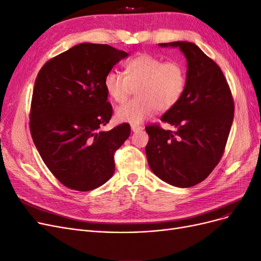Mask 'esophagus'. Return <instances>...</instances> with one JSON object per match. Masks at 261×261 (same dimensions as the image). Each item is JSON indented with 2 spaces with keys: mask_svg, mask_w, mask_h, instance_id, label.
I'll list each match as a JSON object with an SVG mask.
<instances>
[{
  "mask_svg": "<svg viewBox=\"0 0 261 261\" xmlns=\"http://www.w3.org/2000/svg\"><path fill=\"white\" fill-rule=\"evenodd\" d=\"M130 128H132L133 132H138L140 129H143V127H141L140 125H135V124H132L130 125Z\"/></svg>",
  "mask_w": 261,
  "mask_h": 261,
  "instance_id": "1",
  "label": "esophagus"
}]
</instances>
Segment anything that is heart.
I'll return each mask as SVG.
<instances>
[{"label": "heart", "mask_w": 261, "mask_h": 261, "mask_svg": "<svg viewBox=\"0 0 261 261\" xmlns=\"http://www.w3.org/2000/svg\"><path fill=\"white\" fill-rule=\"evenodd\" d=\"M187 73L183 63L149 53H140L126 62L125 72L110 70L105 77L108 96L122 103L136 88L138 97L118 107L115 117L121 122L139 124L158 110L167 111L183 96Z\"/></svg>", "instance_id": "1"}]
</instances>
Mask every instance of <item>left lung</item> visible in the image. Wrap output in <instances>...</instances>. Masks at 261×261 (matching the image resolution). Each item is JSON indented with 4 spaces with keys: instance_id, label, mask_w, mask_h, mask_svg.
Masks as SVG:
<instances>
[{
    "instance_id": "1",
    "label": "left lung",
    "mask_w": 261,
    "mask_h": 261,
    "mask_svg": "<svg viewBox=\"0 0 261 261\" xmlns=\"http://www.w3.org/2000/svg\"><path fill=\"white\" fill-rule=\"evenodd\" d=\"M178 46L187 60L183 96L160 124L146 126V154L154 174L176 187L195 186L213 171L224 153L234 117V100L226 78L217 63L192 42L160 43Z\"/></svg>"
}]
</instances>
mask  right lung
<instances>
[{"label":"right lung","mask_w":261,"mask_h":261,"mask_svg":"<svg viewBox=\"0 0 261 261\" xmlns=\"http://www.w3.org/2000/svg\"><path fill=\"white\" fill-rule=\"evenodd\" d=\"M127 53L108 44L81 43L50 59L39 70L29 127L43 162L64 186L88 192L112 177L114 154L130 134L111 120L105 77Z\"/></svg>","instance_id":"add662e5"}]
</instances>
